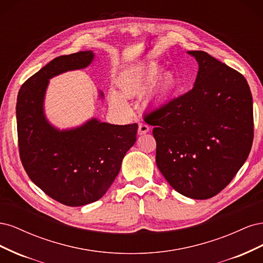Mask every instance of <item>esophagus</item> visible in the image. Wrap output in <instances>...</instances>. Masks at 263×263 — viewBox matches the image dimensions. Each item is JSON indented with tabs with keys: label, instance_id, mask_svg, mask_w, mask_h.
I'll return each mask as SVG.
<instances>
[{
	"label": "esophagus",
	"instance_id": "1",
	"mask_svg": "<svg viewBox=\"0 0 263 263\" xmlns=\"http://www.w3.org/2000/svg\"><path fill=\"white\" fill-rule=\"evenodd\" d=\"M150 129V127L146 123H139L138 124V134L139 135H144L147 134Z\"/></svg>",
	"mask_w": 263,
	"mask_h": 263
}]
</instances>
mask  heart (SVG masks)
Here are the masks:
<instances>
[{"label": "heart", "instance_id": "heart-1", "mask_svg": "<svg viewBox=\"0 0 263 263\" xmlns=\"http://www.w3.org/2000/svg\"><path fill=\"white\" fill-rule=\"evenodd\" d=\"M161 72V67L157 65L132 71L130 73L123 79L121 83L123 94L126 98H132L134 95L141 94L155 82L145 99V105L147 107L154 108L162 105L176 92L179 81L178 78L172 72H165L159 78L158 77L160 76ZM157 78L158 81L156 80ZM109 100L112 102V104L119 110H122V112L128 113L130 110L128 103L126 102L123 95L117 91L113 90L109 92Z\"/></svg>", "mask_w": 263, "mask_h": 263}]
</instances>
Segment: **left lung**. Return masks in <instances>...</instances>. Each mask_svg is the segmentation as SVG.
Returning a JSON list of instances; mask_svg holds the SVG:
<instances>
[{"instance_id": "obj_1", "label": "left lung", "mask_w": 263, "mask_h": 263, "mask_svg": "<svg viewBox=\"0 0 263 263\" xmlns=\"http://www.w3.org/2000/svg\"><path fill=\"white\" fill-rule=\"evenodd\" d=\"M194 86L145 115L157 142L156 162L169 184L206 200L224 190L247 160L253 140V107L245 77L205 51Z\"/></svg>"}]
</instances>
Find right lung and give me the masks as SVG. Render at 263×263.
I'll return each mask as SVG.
<instances>
[{"label": "right lung", "instance_id": "add662e5", "mask_svg": "<svg viewBox=\"0 0 263 263\" xmlns=\"http://www.w3.org/2000/svg\"><path fill=\"white\" fill-rule=\"evenodd\" d=\"M91 50L60 55L24 82L16 119L22 164L29 179L68 206L93 203L106 193L123 158L136 141L137 124L113 125L92 118L80 127L59 130L47 121L44 99L49 79L92 62ZM103 98V93H100Z\"/></svg>", "mask_w": 263, "mask_h": 263}]
</instances>
